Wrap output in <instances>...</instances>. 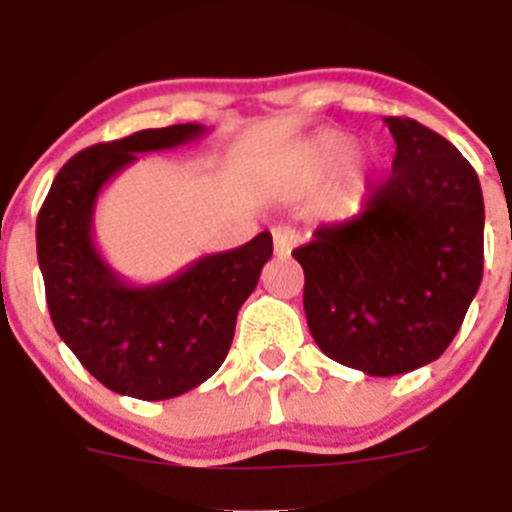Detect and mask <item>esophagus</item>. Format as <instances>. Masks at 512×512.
<instances>
[{
    "mask_svg": "<svg viewBox=\"0 0 512 512\" xmlns=\"http://www.w3.org/2000/svg\"><path fill=\"white\" fill-rule=\"evenodd\" d=\"M299 235L294 227L289 225H277L272 227V242H275V255L280 257H287L289 252H292V247L297 245Z\"/></svg>",
    "mask_w": 512,
    "mask_h": 512,
    "instance_id": "34e87169",
    "label": "esophagus"
}]
</instances>
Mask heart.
<instances>
[{
  "label": "heart",
  "instance_id": "heart-1",
  "mask_svg": "<svg viewBox=\"0 0 512 512\" xmlns=\"http://www.w3.org/2000/svg\"><path fill=\"white\" fill-rule=\"evenodd\" d=\"M354 141L349 136H327L312 148V153L307 156L304 163V178L309 183H322L327 180L339 165L344 163V158L352 153ZM376 175V160L374 158H359L344 170L342 183H339V198L347 208H356L361 200L369 193L371 183H374Z\"/></svg>",
  "mask_w": 512,
  "mask_h": 512
}]
</instances>
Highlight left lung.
Segmentation results:
<instances>
[{"label": "left lung", "instance_id": "1", "mask_svg": "<svg viewBox=\"0 0 512 512\" xmlns=\"http://www.w3.org/2000/svg\"><path fill=\"white\" fill-rule=\"evenodd\" d=\"M384 123L396 141L389 180L364 213L319 225L292 252L317 347L369 376L436 361L483 280L485 210L473 165L414 118Z\"/></svg>", "mask_w": 512, "mask_h": 512}]
</instances>
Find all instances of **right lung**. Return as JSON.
I'll list each match as a JSON object with an SVG mask.
<instances>
[{"label": "right lung", "instance_id": "right-lung-1", "mask_svg": "<svg viewBox=\"0 0 512 512\" xmlns=\"http://www.w3.org/2000/svg\"><path fill=\"white\" fill-rule=\"evenodd\" d=\"M205 133L200 123H178L76 153L56 173L36 218L51 322L84 369L116 394L163 401L208 381L230 352L237 312L272 257L265 230L156 285H131L98 252L94 210L108 180L138 153L185 146Z\"/></svg>", "mask_w": 512, "mask_h": 512}]
</instances>
